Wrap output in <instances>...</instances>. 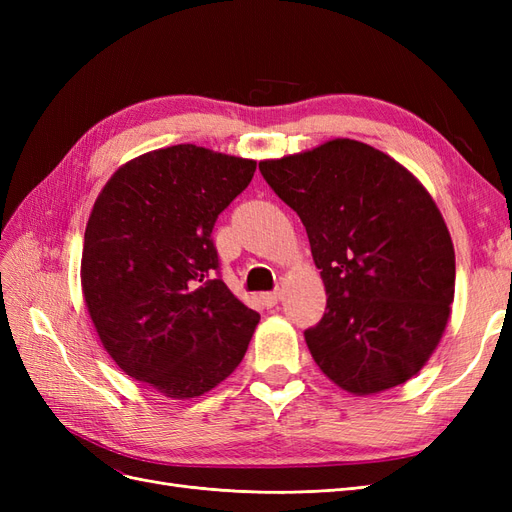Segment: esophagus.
Listing matches in <instances>:
<instances>
[{
  "label": "esophagus",
  "instance_id": "1",
  "mask_svg": "<svg viewBox=\"0 0 512 512\" xmlns=\"http://www.w3.org/2000/svg\"><path fill=\"white\" fill-rule=\"evenodd\" d=\"M260 299H262V303H265L267 307H273V305H277V301L282 299V292H280V290H273V292H262V294H260Z\"/></svg>",
  "mask_w": 512,
  "mask_h": 512
}]
</instances>
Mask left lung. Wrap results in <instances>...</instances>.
<instances>
[{
  "mask_svg": "<svg viewBox=\"0 0 512 512\" xmlns=\"http://www.w3.org/2000/svg\"><path fill=\"white\" fill-rule=\"evenodd\" d=\"M258 168L301 218L327 290V312L305 331L322 374L352 395L416 376L455 299L451 232L425 185L350 138Z\"/></svg>",
  "mask_w": 512,
  "mask_h": 512,
  "instance_id": "obj_1",
  "label": "left lung"
}]
</instances>
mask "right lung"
Segmentation results:
<instances>
[{"instance_id": "obj_1", "label": "right lung", "mask_w": 512, "mask_h": 512, "mask_svg": "<svg viewBox=\"0 0 512 512\" xmlns=\"http://www.w3.org/2000/svg\"><path fill=\"white\" fill-rule=\"evenodd\" d=\"M254 170L196 145L156 149L119 166L91 209L87 312L111 359L164 397L205 395L250 346L260 316L220 280L211 232Z\"/></svg>"}]
</instances>
